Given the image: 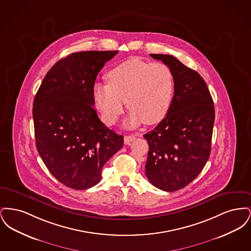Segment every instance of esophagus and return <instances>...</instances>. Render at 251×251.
Returning <instances> with one entry per match:
<instances>
[{
	"label": "esophagus",
	"instance_id": "1",
	"mask_svg": "<svg viewBox=\"0 0 251 251\" xmlns=\"http://www.w3.org/2000/svg\"><path fill=\"white\" fill-rule=\"evenodd\" d=\"M134 138H135L134 135H125L124 136V143L130 144Z\"/></svg>",
	"mask_w": 251,
	"mask_h": 251
}]
</instances>
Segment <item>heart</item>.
<instances>
[{
	"label": "heart",
	"instance_id": "obj_1",
	"mask_svg": "<svg viewBox=\"0 0 251 251\" xmlns=\"http://www.w3.org/2000/svg\"><path fill=\"white\" fill-rule=\"evenodd\" d=\"M107 80L108 84L96 82L93 85L96 105L105 123L117 120L124 100L131 110L130 127L142 121L156 124L166 117L174 89L173 74L166 64L131 58L111 69Z\"/></svg>",
	"mask_w": 251,
	"mask_h": 251
}]
</instances>
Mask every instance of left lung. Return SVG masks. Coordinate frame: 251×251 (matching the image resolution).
Returning a JSON list of instances; mask_svg holds the SVG:
<instances>
[{"label":"left lung","instance_id":"8db88e82","mask_svg":"<svg viewBox=\"0 0 251 251\" xmlns=\"http://www.w3.org/2000/svg\"><path fill=\"white\" fill-rule=\"evenodd\" d=\"M151 56L171 70L174 96L166 118L144 134L150 147L145 172L157 188L177 191L198 177L210 157L215 106L198 72L172 55Z\"/></svg>","mask_w":251,"mask_h":251}]
</instances>
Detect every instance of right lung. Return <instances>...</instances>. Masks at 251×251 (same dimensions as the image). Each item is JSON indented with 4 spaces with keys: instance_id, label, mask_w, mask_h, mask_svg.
I'll use <instances>...</instances> for the list:
<instances>
[{
    "instance_id": "1",
    "label": "right lung",
    "mask_w": 251,
    "mask_h": 251,
    "mask_svg": "<svg viewBox=\"0 0 251 251\" xmlns=\"http://www.w3.org/2000/svg\"><path fill=\"white\" fill-rule=\"evenodd\" d=\"M119 50L74 52L49 71L36 92L33 119L37 151L64 185L84 190L101 179V169L123 147L93 105L98 73Z\"/></svg>"
}]
</instances>
